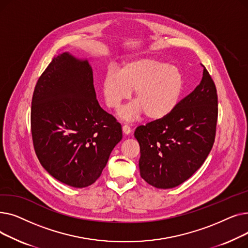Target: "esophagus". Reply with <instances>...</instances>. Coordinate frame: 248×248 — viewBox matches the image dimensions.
I'll return each mask as SVG.
<instances>
[{"label": "esophagus", "mask_w": 248, "mask_h": 248, "mask_svg": "<svg viewBox=\"0 0 248 248\" xmlns=\"http://www.w3.org/2000/svg\"><path fill=\"white\" fill-rule=\"evenodd\" d=\"M123 132H124V135H129V134L132 133V128H131V126H129V125L124 124V125H123Z\"/></svg>", "instance_id": "34e87169"}]
</instances>
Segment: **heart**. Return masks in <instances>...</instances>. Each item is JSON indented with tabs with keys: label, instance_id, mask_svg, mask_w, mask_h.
I'll use <instances>...</instances> for the list:
<instances>
[{
	"label": "heart",
	"instance_id": "b5f03b06",
	"mask_svg": "<svg viewBox=\"0 0 248 248\" xmlns=\"http://www.w3.org/2000/svg\"><path fill=\"white\" fill-rule=\"evenodd\" d=\"M184 75L180 68L154 58H138L110 68L102 79L107 106L119 109L135 91L136 102L119 112L124 122L138 121L142 113L151 120L164 119L178 106L184 90Z\"/></svg>",
	"mask_w": 248,
	"mask_h": 248
}]
</instances>
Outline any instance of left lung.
<instances>
[{
    "mask_svg": "<svg viewBox=\"0 0 248 248\" xmlns=\"http://www.w3.org/2000/svg\"><path fill=\"white\" fill-rule=\"evenodd\" d=\"M217 91L204 67L200 84L164 119L136 128L140 177L159 189L188 180L203 165L215 140Z\"/></svg>",
    "mask_w": 248,
    "mask_h": 248,
    "instance_id": "8db88e82",
    "label": "left lung"
}]
</instances>
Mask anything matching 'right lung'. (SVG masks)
Returning <instances> with one entry per match:
<instances>
[{
	"mask_svg": "<svg viewBox=\"0 0 248 248\" xmlns=\"http://www.w3.org/2000/svg\"><path fill=\"white\" fill-rule=\"evenodd\" d=\"M31 132L42 167L74 188L94 183L123 139L121 124L96 99L90 64L69 52L52 59L39 77Z\"/></svg>",
	"mask_w": 248,
	"mask_h": 248,
	"instance_id": "add662e5",
	"label": "right lung"
}]
</instances>
